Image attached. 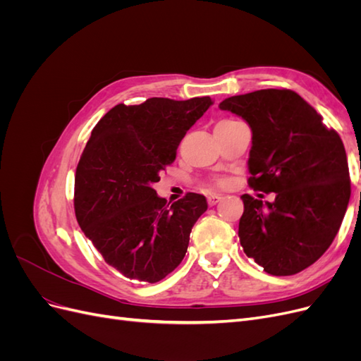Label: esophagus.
<instances>
[{"mask_svg":"<svg viewBox=\"0 0 361 361\" xmlns=\"http://www.w3.org/2000/svg\"><path fill=\"white\" fill-rule=\"evenodd\" d=\"M221 200H223V195H220V194H211L209 197H207V203H209V206H214Z\"/></svg>","mask_w":361,"mask_h":361,"instance_id":"obj_1","label":"esophagus"}]
</instances>
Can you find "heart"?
Returning a JSON list of instances; mask_svg holds the SVG:
<instances>
[{"label":"heart","instance_id":"b5f03b06","mask_svg":"<svg viewBox=\"0 0 361 361\" xmlns=\"http://www.w3.org/2000/svg\"><path fill=\"white\" fill-rule=\"evenodd\" d=\"M216 183H218V185H220V187H224V185H226V180H218Z\"/></svg>","mask_w":361,"mask_h":361}]
</instances>
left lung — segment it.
I'll use <instances>...</instances> for the list:
<instances>
[{
	"label": "left lung",
	"mask_w": 361,
	"mask_h": 361,
	"mask_svg": "<svg viewBox=\"0 0 361 361\" xmlns=\"http://www.w3.org/2000/svg\"><path fill=\"white\" fill-rule=\"evenodd\" d=\"M220 108L243 117L253 133L248 185L276 192L272 203L241 195L239 241L268 274H297L325 253L345 216L351 179L342 140L288 89L232 96Z\"/></svg>",
	"instance_id": "1"
}]
</instances>
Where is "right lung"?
I'll return each mask as SVG.
<instances>
[{"mask_svg": "<svg viewBox=\"0 0 361 361\" xmlns=\"http://www.w3.org/2000/svg\"><path fill=\"white\" fill-rule=\"evenodd\" d=\"M211 105L209 96L118 104L87 141L75 173L76 221L106 264L130 280L157 283L170 274L207 209L202 194L188 192L170 204L152 187Z\"/></svg>", "mask_w": 361, "mask_h": 361, "instance_id": "right-lung-1", "label": "right lung"}]
</instances>
